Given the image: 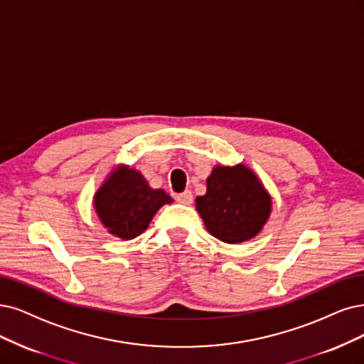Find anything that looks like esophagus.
Wrapping results in <instances>:
<instances>
[{"label": "esophagus", "mask_w": 364, "mask_h": 364, "mask_svg": "<svg viewBox=\"0 0 364 364\" xmlns=\"http://www.w3.org/2000/svg\"><path fill=\"white\" fill-rule=\"evenodd\" d=\"M175 199H177L180 204L191 205V204L193 203V195H192V192H191V191H184L183 193L175 195Z\"/></svg>", "instance_id": "esophagus-1"}]
</instances>
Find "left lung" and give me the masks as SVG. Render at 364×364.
<instances>
[{
    "mask_svg": "<svg viewBox=\"0 0 364 364\" xmlns=\"http://www.w3.org/2000/svg\"><path fill=\"white\" fill-rule=\"evenodd\" d=\"M196 210L211 235L237 245L257 235L270 216L272 199L245 165L216 166Z\"/></svg>",
    "mask_w": 364,
    "mask_h": 364,
    "instance_id": "left-lung-1",
    "label": "left lung"
}]
</instances>
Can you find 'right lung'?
<instances>
[{
	"label": "right lung",
	"instance_id": "obj_1",
	"mask_svg": "<svg viewBox=\"0 0 364 364\" xmlns=\"http://www.w3.org/2000/svg\"><path fill=\"white\" fill-rule=\"evenodd\" d=\"M171 203L172 198L165 191L151 189L138 171L126 166L112 173L94 198L105 228L123 240L142 234L157 210Z\"/></svg>",
	"mask_w": 364,
	"mask_h": 364
}]
</instances>
